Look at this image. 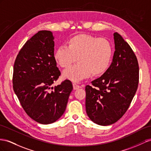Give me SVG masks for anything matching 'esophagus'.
Instances as JSON below:
<instances>
[{
  "instance_id": "1",
  "label": "esophagus",
  "mask_w": 151,
  "mask_h": 151,
  "mask_svg": "<svg viewBox=\"0 0 151 151\" xmlns=\"http://www.w3.org/2000/svg\"><path fill=\"white\" fill-rule=\"evenodd\" d=\"M73 88H74L75 90H77V89H78V88H81V86L76 83H73Z\"/></svg>"
}]
</instances>
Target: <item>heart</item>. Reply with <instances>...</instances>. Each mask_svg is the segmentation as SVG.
Listing matches in <instances>:
<instances>
[{
  "label": "heart",
  "instance_id": "heart-1",
  "mask_svg": "<svg viewBox=\"0 0 151 151\" xmlns=\"http://www.w3.org/2000/svg\"><path fill=\"white\" fill-rule=\"evenodd\" d=\"M67 45H61L55 50L54 58L57 63L61 68H66L77 59L79 63L64 71L65 78L78 82L92 74L101 75L109 69L114 50L106 39L79 34L69 38Z\"/></svg>",
  "mask_w": 151,
  "mask_h": 151
}]
</instances>
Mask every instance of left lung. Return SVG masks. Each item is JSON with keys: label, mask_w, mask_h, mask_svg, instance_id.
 <instances>
[{"label": "left lung", "mask_w": 151, "mask_h": 151, "mask_svg": "<svg viewBox=\"0 0 151 151\" xmlns=\"http://www.w3.org/2000/svg\"><path fill=\"white\" fill-rule=\"evenodd\" d=\"M115 52L109 69L86 87V109L92 122L101 126L112 124L128 109L139 82L137 57L117 32L114 34Z\"/></svg>", "instance_id": "1"}]
</instances>
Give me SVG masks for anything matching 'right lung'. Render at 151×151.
Returning <instances> with one entry per match:
<instances>
[{"instance_id": "1", "label": "right lung", "mask_w": 151, "mask_h": 151, "mask_svg": "<svg viewBox=\"0 0 151 151\" xmlns=\"http://www.w3.org/2000/svg\"><path fill=\"white\" fill-rule=\"evenodd\" d=\"M54 37L41 30L25 42L13 68V90L29 117L42 124L57 121L66 109L73 90L70 80L55 87L52 85L60 75L54 58Z\"/></svg>"}]
</instances>
